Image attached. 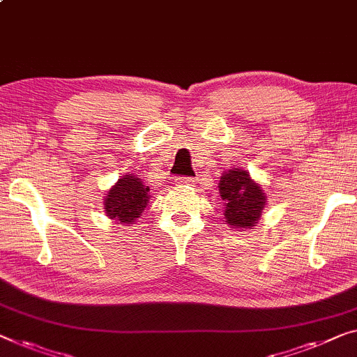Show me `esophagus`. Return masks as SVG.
<instances>
[{
	"instance_id": "obj_1",
	"label": "esophagus",
	"mask_w": 357,
	"mask_h": 357,
	"mask_svg": "<svg viewBox=\"0 0 357 357\" xmlns=\"http://www.w3.org/2000/svg\"><path fill=\"white\" fill-rule=\"evenodd\" d=\"M177 183L178 185H185V187H191L195 183L193 177H177Z\"/></svg>"
}]
</instances>
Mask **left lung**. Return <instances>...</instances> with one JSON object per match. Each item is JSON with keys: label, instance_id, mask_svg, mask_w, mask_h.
Wrapping results in <instances>:
<instances>
[{"label": "left lung", "instance_id": "left-lung-1", "mask_svg": "<svg viewBox=\"0 0 357 357\" xmlns=\"http://www.w3.org/2000/svg\"><path fill=\"white\" fill-rule=\"evenodd\" d=\"M219 190L224 199L227 224L234 229H250L257 224L266 206V193L252 182L246 170H227L220 177Z\"/></svg>", "mask_w": 357, "mask_h": 357}]
</instances>
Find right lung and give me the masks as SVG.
<instances>
[{
    "mask_svg": "<svg viewBox=\"0 0 357 357\" xmlns=\"http://www.w3.org/2000/svg\"><path fill=\"white\" fill-rule=\"evenodd\" d=\"M149 199V187H144L137 175H126L107 191L105 209L109 219L119 224H132L146 208Z\"/></svg>",
    "mask_w": 357,
    "mask_h": 357,
    "instance_id": "right-lung-1",
    "label": "right lung"
}]
</instances>
